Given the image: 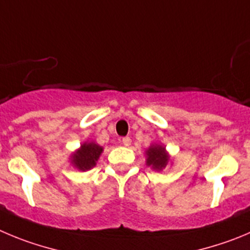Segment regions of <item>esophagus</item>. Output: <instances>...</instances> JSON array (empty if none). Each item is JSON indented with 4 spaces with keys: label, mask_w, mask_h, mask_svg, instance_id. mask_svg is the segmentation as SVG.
Wrapping results in <instances>:
<instances>
[{
    "label": "esophagus",
    "mask_w": 250,
    "mask_h": 250,
    "mask_svg": "<svg viewBox=\"0 0 250 250\" xmlns=\"http://www.w3.org/2000/svg\"><path fill=\"white\" fill-rule=\"evenodd\" d=\"M122 143L125 146H129L130 143H132V139H130L129 137H125V138L122 139Z\"/></svg>",
    "instance_id": "1"
}]
</instances>
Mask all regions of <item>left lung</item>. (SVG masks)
Here are the masks:
<instances>
[{
    "instance_id": "8db88e82",
    "label": "left lung",
    "mask_w": 250,
    "mask_h": 250,
    "mask_svg": "<svg viewBox=\"0 0 250 250\" xmlns=\"http://www.w3.org/2000/svg\"><path fill=\"white\" fill-rule=\"evenodd\" d=\"M146 165L151 167L155 170H163L169 163V154L167 153L165 148L159 144H153L146 150Z\"/></svg>"
}]
</instances>
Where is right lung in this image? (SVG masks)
<instances>
[{
	"mask_svg": "<svg viewBox=\"0 0 250 250\" xmlns=\"http://www.w3.org/2000/svg\"><path fill=\"white\" fill-rule=\"evenodd\" d=\"M104 151V148L99 144L93 143V142H86V143L81 144L80 148L71 154V164L79 170H86L92 169L96 162L99 160L100 155Z\"/></svg>",
	"mask_w": 250,
	"mask_h": 250,
	"instance_id": "1",
	"label": "right lung"
}]
</instances>
